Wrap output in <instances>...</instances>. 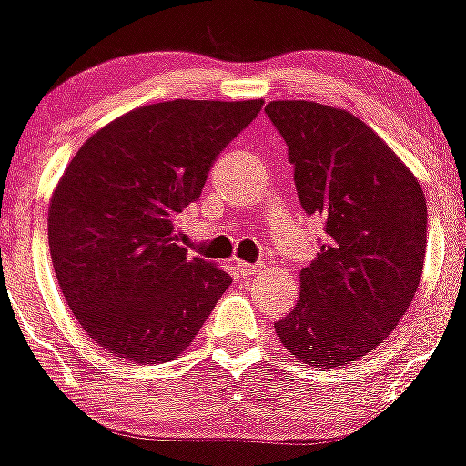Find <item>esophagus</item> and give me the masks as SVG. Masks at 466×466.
<instances>
[{
  "label": "esophagus",
  "mask_w": 466,
  "mask_h": 466,
  "mask_svg": "<svg viewBox=\"0 0 466 466\" xmlns=\"http://www.w3.org/2000/svg\"><path fill=\"white\" fill-rule=\"evenodd\" d=\"M237 269H238V274H243V276H250V274H255V271H259V269H262V264L237 262Z\"/></svg>",
  "instance_id": "obj_1"
}]
</instances>
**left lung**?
I'll use <instances>...</instances> for the list:
<instances>
[{"label": "left lung", "mask_w": 466, "mask_h": 466, "mask_svg": "<svg viewBox=\"0 0 466 466\" xmlns=\"http://www.w3.org/2000/svg\"><path fill=\"white\" fill-rule=\"evenodd\" d=\"M264 113L288 146L301 208L322 218L327 234L276 334L299 362L341 367L383 343L413 301L425 262V195L353 113L313 102H271Z\"/></svg>", "instance_id": "obj_1"}]
</instances>
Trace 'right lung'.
Here are the masks:
<instances>
[{"instance_id": "obj_1", "label": "right lung", "mask_w": 466, "mask_h": 466, "mask_svg": "<svg viewBox=\"0 0 466 466\" xmlns=\"http://www.w3.org/2000/svg\"><path fill=\"white\" fill-rule=\"evenodd\" d=\"M259 108L262 99L141 106L92 134L66 167L50 199V259L78 325L116 358L174 360L232 283L176 243L174 220Z\"/></svg>"}]
</instances>
